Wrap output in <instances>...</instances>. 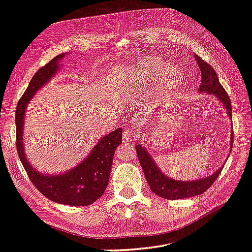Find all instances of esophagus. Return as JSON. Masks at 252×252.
<instances>
[{
    "label": "esophagus",
    "instance_id": "obj_1",
    "mask_svg": "<svg viewBox=\"0 0 252 252\" xmlns=\"http://www.w3.org/2000/svg\"><path fill=\"white\" fill-rule=\"evenodd\" d=\"M134 140V132L130 129H126L123 132V141L132 142Z\"/></svg>",
    "mask_w": 252,
    "mask_h": 252
}]
</instances>
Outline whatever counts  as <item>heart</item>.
Listing matches in <instances>:
<instances>
[{
  "instance_id": "obj_1",
  "label": "heart",
  "mask_w": 252,
  "mask_h": 252,
  "mask_svg": "<svg viewBox=\"0 0 252 252\" xmlns=\"http://www.w3.org/2000/svg\"><path fill=\"white\" fill-rule=\"evenodd\" d=\"M164 69H165V65L162 61L155 57H145L134 63L126 70V74L122 76L120 81L121 88L126 91L135 88H144L158 80L155 93L158 98H165L178 85L181 74L178 69L174 67L163 73Z\"/></svg>"
}]
</instances>
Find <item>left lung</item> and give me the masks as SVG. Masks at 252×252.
<instances>
[{
	"mask_svg": "<svg viewBox=\"0 0 252 252\" xmlns=\"http://www.w3.org/2000/svg\"><path fill=\"white\" fill-rule=\"evenodd\" d=\"M194 57L200 69V74H202V80H200L198 93H206L215 95V97L222 103L228 117L231 119L232 109L230 99L228 97L225 89L222 88L220 82H219L216 71L214 70V68L210 66L209 63L204 62L203 59L198 57L196 54L194 55ZM232 143H234V132L231 130L229 152H231ZM135 150L136 153H138L141 167L144 172V175L146 177V181L149 183L151 190L158 196H159V197L165 199L189 198L196 195L203 194L204 191L207 190L209 187L213 185V183L216 181V178L219 176V174H220L223 167L222 164V165L219 167L216 172H214L212 175L199 178V180H174V178L165 175V174L159 170V167L158 166V164L155 163L152 155L149 153V151L146 150L143 145L136 144ZM229 154H228L227 158H229Z\"/></svg>",
	"mask_w": 252,
	"mask_h": 252,
	"instance_id": "1",
	"label": "left lung"
}]
</instances>
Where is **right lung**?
Here are the masks:
<instances>
[{"label": "right lung", "mask_w": 252, "mask_h": 252, "mask_svg": "<svg viewBox=\"0 0 252 252\" xmlns=\"http://www.w3.org/2000/svg\"><path fill=\"white\" fill-rule=\"evenodd\" d=\"M68 55L61 54L40 68L32 78L18 101L15 114L16 148L30 180L45 197L57 204L88 206L103 195L110 178L113 155L122 142V129L114 130L100 139L80 163L67 172L44 174L32 165L24 148V121L27 104L36 93L55 77Z\"/></svg>", "instance_id": "add662e5"}]
</instances>
